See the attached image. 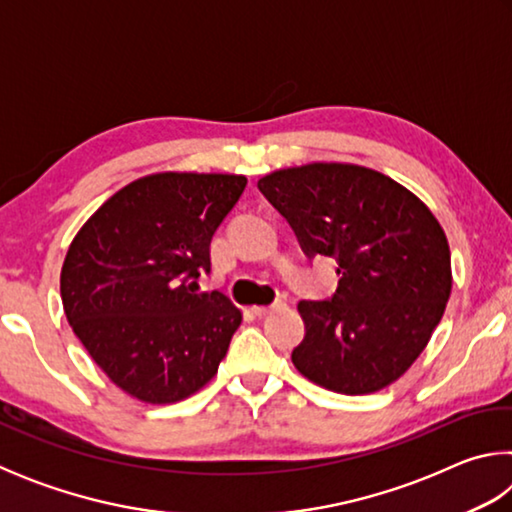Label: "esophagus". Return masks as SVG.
I'll return each instance as SVG.
<instances>
[{
	"label": "esophagus",
	"mask_w": 512,
	"mask_h": 512,
	"mask_svg": "<svg viewBox=\"0 0 512 512\" xmlns=\"http://www.w3.org/2000/svg\"><path fill=\"white\" fill-rule=\"evenodd\" d=\"M280 307H284V302H282V300H277V302H273V305H268V307H253V314L262 318V316L273 314V311H277Z\"/></svg>",
	"instance_id": "1"
}]
</instances>
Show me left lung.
I'll return each instance as SVG.
<instances>
[{
    "label": "left lung",
    "mask_w": 512,
    "mask_h": 512,
    "mask_svg": "<svg viewBox=\"0 0 512 512\" xmlns=\"http://www.w3.org/2000/svg\"><path fill=\"white\" fill-rule=\"evenodd\" d=\"M302 253L336 259L339 287L300 300L305 339L293 366L343 395L375 393L420 357L452 293V259L436 216L384 173L307 164L257 183Z\"/></svg>",
    "instance_id": "obj_1"
}]
</instances>
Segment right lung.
<instances>
[{"label": "right lung", "mask_w": 512, "mask_h": 512, "mask_svg": "<svg viewBox=\"0 0 512 512\" xmlns=\"http://www.w3.org/2000/svg\"><path fill=\"white\" fill-rule=\"evenodd\" d=\"M244 189V176L153 173L110 196L69 246L65 316L97 366L137 400H183L228 352L241 311L194 287Z\"/></svg>", "instance_id": "1"}]
</instances>
